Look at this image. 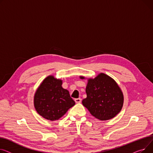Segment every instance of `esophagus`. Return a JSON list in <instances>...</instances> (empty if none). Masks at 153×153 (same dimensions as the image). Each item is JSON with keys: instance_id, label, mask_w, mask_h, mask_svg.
Masks as SVG:
<instances>
[{"instance_id": "1", "label": "esophagus", "mask_w": 153, "mask_h": 153, "mask_svg": "<svg viewBox=\"0 0 153 153\" xmlns=\"http://www.w3.org/2000/svg\"><path fill=\"white\" fill-rule=\"evenodd\" d=\"M75 101L76 103H80L81 101H82V100H81L80 98H77V99H75Z\"/></svg>"}]
</instances>
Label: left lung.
<instances>
[{"instance_id":"obj_1","label":"left lung","mask_w":153,"mask_h":153,"mask_svg":"<svg viewBox=\"0 0 153 153\" xmlns=\"http://www.w3.org/2000/svg\"><path fill=\"white\" fill-rule=\"evenodd\" d=\"M81 79H85L80 76ZM87 97L83 105L100 120L114 118L121 111L123 104V94L115 81L109 75L101 73L94 78H88L86 88Z\"/></svg>"}]
</instances>
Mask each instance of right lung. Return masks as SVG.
I'll return each mask as SVG.
<instances>
[{
    "instance_id": "right-lung-1",
    "label": "right lung",
    "mask_w": 153,
    "mask_h": 153,
    "mask_svg": "<svg viewBox=\"0 0 153 153\" xmlns=\"http://www.w3.org/2000/svg\"><path fill=\"white\" fill-rule=\"evenodd\" d=\"M62 85V79L49 75L38 88L34 96V106L43 118L51 121L59 120L75 104L69 91Z\"/></svg>"
}]
</instances>
